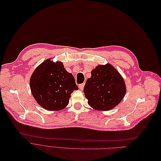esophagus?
<instances>
[{
	"instance_id": "esophagus-1",
	"label": "esophagus",
	"mask_w": 161,
	"mask_h": 161,
	"mask_svg": "<svg viewBox=\"0 0 161 161\" xmlns=\"http://www.w3.org/2000/svg\"><path fill=\"white\" fill-rule=\"evenodd\" d=\"M84 86H85V83H82V84H80V85H79V89L80 90H83L84 88Z\"/></svg>"
}]
</instances>
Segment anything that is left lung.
<instances>
[{
    "label": "left lung",
    "mask_w": 161,
    "mask_h": 161,
    "mask_svg": "<svg viewBox=\"0 0 161 161\" xmlns=\"http://www.w3.org/2000/svg\"><path fill=\"white\" fill-rule=\"evenodd\" d=\"M84 93L92 108L109 111L117 106L126 93L125 81L110 64L97 65L91 71L84 87Z\"/></svg>",
    "instance_id": "8db88e82"
}]
</instances>
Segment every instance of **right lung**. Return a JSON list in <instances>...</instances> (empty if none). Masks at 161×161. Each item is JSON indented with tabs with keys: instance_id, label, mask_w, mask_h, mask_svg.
I'll return each instance as SVG.
<instances>
[{
	"instance_id": "1",
	"label": "right lung",
	"mask_w": 161,
	"mask_h": 161,
	"mask_svg": "<svg viewBox=\"0 0 161 161\" xmlns=\"http://www.w3.org/2000/svg\"><path fill=\"white\" fill-rule=\"evenodd\" d=\"M32 94L41 107L49 111L65 108L74 90L79 89L73 75L62 62L46 60L38 67L30 79Z\"/></svg>"
}]
</instances>
